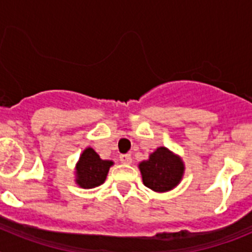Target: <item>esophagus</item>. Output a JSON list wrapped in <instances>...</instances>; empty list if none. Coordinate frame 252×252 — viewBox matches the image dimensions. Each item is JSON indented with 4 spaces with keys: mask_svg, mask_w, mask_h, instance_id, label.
I'll use <instances>...</instances> for the list:
<instances>
[{
    "mask_svg": "<svg viewBox=\"0 0 252 252\" xmlns=\"http://www.w3.org/2000/svg\"><path fill=\"white\" fill-rule=\"evenodd\" d=\"M120 161L125 165H128V164L132 162V158H131L130 154H122V155H120Z\"/></svg>",
    "mask_w": 252,
    "mask_h": 252,
    "instance_id": "obj_1",
    "label": "esophagus"
}]
</instances>
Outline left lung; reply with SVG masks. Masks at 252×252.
<instances>
[{
  "instance_id": "obj_1",
  "label": "left lung",
  "mask_w": 252,
  "mask_h": 252,
  "mask_svg": "<svg viewBox=\"0 0 252 252\" xmlns=\"http://www.w3.org/2000/svg\"><path fill=\"white\" fill-rule=\"evenodd\" d=\"M144 186L153 192L165 193L182 182L186 165L178 154L160 146L139 164Z\"/></svg>"
}]
</instances>
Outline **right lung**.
<instances>
[{
	"mask_svg": "<svg viewBox=\"0 0 252 252\" xmlns=\"http://www.w3.org/2000/svg\"><path fill=\"white\" fill-rule=\"evenodd\" d=\"M115 162L103 160L92 148H86L75 164V184L83 189H92L104 183L110 168Z\"/></svg>",
	"mask_w": 252,
	"mask_h": 252,
	"instance_id": "right-lung-1",
	"label": "right lung"
}]
</instances>
